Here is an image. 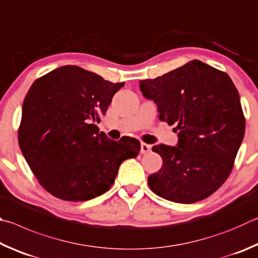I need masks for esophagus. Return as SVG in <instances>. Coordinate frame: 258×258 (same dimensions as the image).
I'll return each instance as SVG.
<instances>
[{"instance_id": "1", "label": "esophagus", "mask_w": 258, "mask_h": 258, "mask_svg": "<svg viewBox=\"0 0 258 258\" xmlns=\"http://www.w3.org/2000/svg\"><path fill=\"white\" fill-rule=\"evenodd\" d=\"M152 150V146L148 145V144H145V143H142L141 145V152L142 154H147V153H150Z\"/></svg>"}]
</instances>
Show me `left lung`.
<instances>
[{"mask_svg": "<svg viewBox=\"0 0 258 258\" xmlns=\"http://www.w3.org/2000/svg\"><path fill=\"white\" fill-rule=\"evenodd\" d=\"M139 87L157 105L160 120L177 125L178 133L177 146H153L163 165L148 177V186L174 203L205 200L231 173L245 135L236 86L225 72L192 60L162 77L141 80Z\"/></svg>", "mask_w": 258, "mask_h": 258, "instance_id": "left-lung-1", "label": "left lung"}]
</instances>
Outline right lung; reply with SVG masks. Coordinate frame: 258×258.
<instances>
[{"instance_id": "right-lung-1", "label": "right lung", "mask_w": 258, "mask_h": 258, "mask_svg": "<svg viewBox=\"0 0 258 258\" xmlns=\"http://www.w3.org/2000/svg\"><path fill=\"white\" fill-rule=\"evenodd\" d=\"M123 85L77 66L57 68L31 85L18 141L30 170L51 195L69 202L102 195L114 183L122 162L138 155L137 139L112 141L95 124Z\"/></svg>"}]
</instances>
